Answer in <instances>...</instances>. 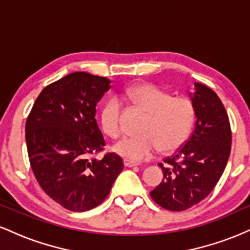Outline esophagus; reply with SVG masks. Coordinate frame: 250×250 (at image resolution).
Here are the masks:
<instances>
[{"label": "esophagus", "instance_id": "34e87169", "mask_svg": "<svg viewBox=\"0 0 250 250\" xmlns=\"http://www.w3.org/2000/svg\"><path fill=\"white\" fill-rule=\"evenodd\" d=\"M123 165H125V167L130 168V167H135V166H139V163H136V162H134V161H130V160L125 159V160H123Z\"/></svg>", "mask_w": 250, "mask_h": 250}]
</instances>
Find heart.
<instances>
[{"label":"heart","instance_id":"heart-1","mask_svg":"<svg viewBox=\"0 0 250 250\" xmlns=\"http://www.w3.org/2000/svg\"><path fill=\"white\" fill-rule=\"evenodd\" d=\"M134 104L147 111L141 125V135L125 136L114 146V151L140 162L151 159L160 149L166 153L180 148L191 133L195 122V107L186 96H173L153 83H137L123 91ZM121 102L113 97L103 105L101 122L110 137L122 133Z\"/></svg>","mask_w":250,"mask_h":250}]
</instances>
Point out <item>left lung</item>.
Here are the masks:
<instances>
[{
  "mask_svg": "<svg viewBox=\"0 0 250 250\" xmlns=\"http://www.w3.org/2000/svg\"><path fill=\"white\" fill-rule=\"evenodd\" d=\"M194 131L171 156L163 159V180L151 199L160 207L182 211L210 194L223 174L231 149L229 117L220 97L210 88L195 82Z\"/></svg>",
  "mask_w": 250,
  "mask_h": 250,
  "instance_id": "1",
  "label": "left lung"
}]
</instances>
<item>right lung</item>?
I'll return each instance as SVG.
<instances>
[{
    "label": "right lung",
    "mask_w": 250,
    "mask_h": 250,
    "mask_svg": "<svg viewBox=\"0 0 250 250\" xmlns=\"http://www.w3.org/2000/svg\"><path fill=\"white\" fill-rule=\"evenodd\" d=\"M108 79L76 71L50 83L37 96L25 122L31 170L40 187L63 208L85 211L101 205L123 169L122 159L105 153L96 103Z\"/></svg>",
    "instance_id": "right-lung-1"
}]
</instances>
